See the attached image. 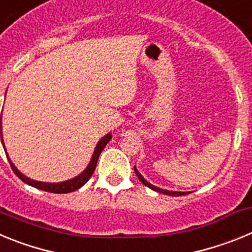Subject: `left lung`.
Wrapping results in <instances>:
<instances>
[{
  "mask_svg": "<svg viewBox=\"0 0 252 252\" xmlns=\"http://www.w3.org/2000/svg\"><path fill=\"white\" fill-rule=\"evenodd\" d=\"M133 169H135V173H136L137 178H139V179L142 182V184L148 187V188H150V189H153V190H155V192L164 193V194H168V195H174V197H177V195H186L187 194V193H184V192H171V190H164V189H160V188H158V187L151 186V184L149 183V182H146V180L144 179V178H142V175L140 174L139 171H137L136 168H133Z\"/></svg>",
  "mask_w": 252,
  "mask_h": 252,
  "instance_id": "8db88e82",
  "label": "left lung"
}]
</instances>
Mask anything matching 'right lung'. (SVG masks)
<instances>
[{"instance_id": "add662e5", "label": "right lung", "mask_w": 252, "mask_h": 252, "mask_svg": "<svg viewBox=\"0 0 252 252\" xmlns=\"http://www.w3.org/2000/svg\"><path fill=\"white\" fill-rule=\"evenodd\" d=\"M0 127H1V125H0ZM0 132H1V141H2V144H3V140H2V128H0ZM111 139H112V135H111V133H107L103 139H101V141L97 144V148H95L94 153H93L92 160H91L90 165L87 166L86 170H84L82 174L78 175V177L73 178V179H70V180H66V182H63V183H43V182H36V180L30 179V178L25 177V175H22L21 173L17 170L16 166L13 165L12 162H11V160L8 159V158L7 159H8V161H10V165H11V168H12L13 173H15V174H16L17 177H19L20 179L24 182V183L29 184V186H31V187H34V188L45 190V192L59 193V194L60 193H70V192H74V190H77V189H79L81 187H83L84 184H86L87 182L90 180V178L92 177V174H93V171H94L95 165H97V161H98V158H99V155H101L102 150L106 148L107 142L110 141Z\"/></svg>"}]
</instances>
